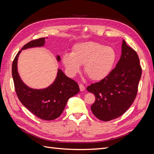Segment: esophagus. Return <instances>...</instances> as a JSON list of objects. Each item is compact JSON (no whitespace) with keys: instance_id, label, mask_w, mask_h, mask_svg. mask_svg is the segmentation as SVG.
<instances>
[{"instance_id":"34e87169","label":"esophagus","mask_w":154,"mask_h":154,"mask_svg":"<svg viewBox=\"0 0 154 154\" xmlns=\"http://www.w3.org/2000/svg\"><path fill=\"white\" fill-rule=\"evenodd\" d=\"M79 88H80V90L81 91H84V90H85V87H84V86L82 84H79Z\"/></svg>"}]
</instances>
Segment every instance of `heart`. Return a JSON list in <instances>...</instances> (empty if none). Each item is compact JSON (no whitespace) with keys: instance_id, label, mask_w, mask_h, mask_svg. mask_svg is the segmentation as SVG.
<instances>
[{"instance_id":"1","label":"heart","mask_w":154,"mask_h":154,"mask_svg":"<svg viewBox=\"0 0 154 154\" xmlns=\"http://www.w3.org/2000/svg\"><path fill=\"white\" fill-rule=\"evenodd\" d=\"M117 59L115 49L110 46L86 42L75 44L71 53L64 54L62 61L66 72L75 76L84 64V71L93 81L106 79L113 70Z\"/></svg>"}]
</instances>
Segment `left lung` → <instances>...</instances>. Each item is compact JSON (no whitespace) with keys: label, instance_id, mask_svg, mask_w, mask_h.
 Segmentation results:
<instances>
[{"label":"left lung","instance_id":"left-lung-1","mask_svg":"<svg viewBox=\"0 0 154 154\" xmlns=\"http://www.w3.org/2000/svg\"><path fill=\"white\" fill-rule=\"evenodd\" d=\"M142 69L137 52L123 40L122 56L106 79L87 87L95 96L91 106L93 115L104 122L125 113L137 95Z\"/></svg>","mask_w":154,"mask_h":154}]
</instances>
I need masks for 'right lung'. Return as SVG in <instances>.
<instances>
[{
    "label": "right lung",
    "mask_w": 154,
    "mask_h": 154,
    "mask_svg": "<svg viewBox=\"0 0 154 154\" xmlns=\"http://www.w3.org/2000/svg\"><path fill=\"white\" fill-rule=\"evenodd\" d=\"M45 42V38L34 39L25 45L22 50L43 46ZM22 50L17 53L12 64V76L17 97L38 118L44 120H55L61 115L68 99L79 92L78 84L58 69L55 81L50 86L42 90L28 87L22 82L17 71V60ZM57 59L60 61V56H57Z\"/></svg>",
    "instance_id": "1"
}]
</instances>
